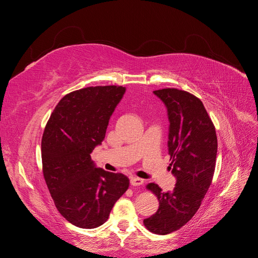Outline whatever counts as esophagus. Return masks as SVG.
<instances>
[{
	"instance_id": "1",
	"label": "esophagus",
	"mask_w": 258,
	"mask_h": 258,
	"mask_svg": "<svg viewBox=\"0 0 258 258\" xmlns=\"http://www.w3.org/2000/svg\"><path fill=\"white\" fill-rule=\"evenodd\" d=\"M143 183H144L143 179L139 178V177H131V179H130V184L132 186H141V185H143Z\"/></svg>"
}]
</instances>
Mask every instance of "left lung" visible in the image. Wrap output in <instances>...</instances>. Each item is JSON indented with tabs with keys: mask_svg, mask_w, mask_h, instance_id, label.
<instances>
[{
	"mask_svg": "<svg viewBox=\"0 0 258 258\" xmlns=\"http://www.w3.org/2000/svg\"><path fill=\"white\" fill-rule=\"evenodd\" d=\"M154 93L167 106L170 169L176 184L167 192L155 183L146 185L158 198L159 208L143 224L156 235H168L183 227L200 208L214 175L217 138L204 103L196 96L176 88Z\"/></svg>",
	"mask_w": 258,
	"mask_h": 258,
	"instance_id": "1",
	"label": "left lung"
}]
</instances>
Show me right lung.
<instances>
[{
  "instance_id": "add662e5",
  "label": "right lung",
  "mask_w": 258,
  "mask_h": 258,
  "mask_svg": "<svg viewBox=\"0 0 258 258\" xmlns=\"http://www.w3.org/2000/svg\"><path fill=\"white\" fill-rule=\"evenodd\" d=\"M126 88L96 86L75 90L54 107L42 138L45 182L57 210L68 222L92 229L104 224L129 178L96 168L90 153L106 128Z\"/></svg>"
}]
</instances>
